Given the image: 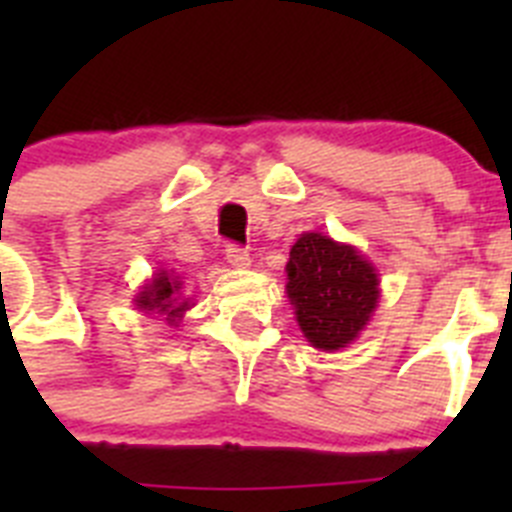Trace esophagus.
<instances>
[{"mask_svg": "<svg viewBox=\"0 0 512 512\" xmlns=\"http://www.w3.org/2000/svg\"><path fill=\"white\" fill-rule=\"evenodd\" d=\"M225 259L233 269H248L251 266V256H248L246 248H241L238 243H228L225 246Z\"/></svg>", "mask_w": 512, "mask_h": 512, "instance_id": "1", "label": "esophagus"}]
</instances>
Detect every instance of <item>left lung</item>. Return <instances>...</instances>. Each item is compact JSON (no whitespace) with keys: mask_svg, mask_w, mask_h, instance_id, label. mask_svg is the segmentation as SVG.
<instances>
[{"mask_svg":"<svg viewBox=\"0 0 512 512\" xmlns=\"http://www.w3.org/2000/svg\"><path fill=\"white\" fill-rule=\"evenodd\" d=\"M287 297L310 346L338 351L359 336L377 310V269L348 243L302 233L289 251Z\"/></svg>","mask_w":512,"mask_h":512,"instance_id":"obj_1","label":"left lung"}]
</instances>
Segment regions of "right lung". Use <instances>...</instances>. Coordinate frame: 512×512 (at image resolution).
<instances>
[{
  "instance_id": "add662e5",
  "label": "right lung",
  "mask_w": 512,
  "mask_h": 512,
  "mask_svg": "<svg viewBox=\"0 0 512 512\" xmlns=\"http://www.w3.org/2000/svg\"><path fill=\"white\" fill-rule=\"evenodd\" d=\"M135 307L146 310L148 315H164L169 325H179L184 312L189 310V297H184L182 279L174 277L171 271H156L151 282L135 295Z\"/></svg>"
}]
</instances>
